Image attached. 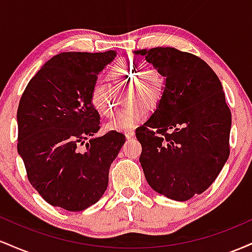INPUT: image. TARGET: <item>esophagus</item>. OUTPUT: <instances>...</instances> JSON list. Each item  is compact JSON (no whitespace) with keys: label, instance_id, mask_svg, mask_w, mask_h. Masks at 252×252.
I'll list each match as a JSON object with an SVG mask.
<instances>
[{"label":"esophagus","instance_id":"1","mask_svg":"<svg viewBox=\"0 0 252 252\" xmlns=\"http://www.w3.org/2000/svg\"><path fill=\"white\" fill-rule=\"evenodd\" d=\"M124 134H126V137L128 138V140H130V138H132L135 136V132L132 131V130H126V132H124Z\"/></svg>","mask_w":252,"mask_h":252}]
</instances>
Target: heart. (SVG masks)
Returning <instances> with one entry per match:
<instances>
[{"instance_id":"obj_1","label":"heart","mask_w":252,"mask_h":252,"mask_svg":"<svg viewBox=\"0 0 252 252\" xmlns=\"http://www.w3.org/2000/svg\"><path fill=\"white\" fill-rule=\"evenodd\" d=\"M112 77L117 82L131 83L132 102H147L150 105H154L162 96V79L158 74H149L144 72V66L138 62L126 60L118 63L112 71ZM90 99L94 109H97L100 114L111 116L115 112L114 94L111 88L103 80H97L94 84ZM147 114L148 108L142 103H137L116 115L108 123V128L115 130L131 129L142 122Z\"/></svg>"}]
</instances>
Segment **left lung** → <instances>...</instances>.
Listing matches in <instances>:
<instances>
[{
    "label": "left lung",
    "instance_id": "1",
    "mask_svg": "<svg viewBox=\"0 0 252 252\" xmlns=\"http://www.w3.org/2000/svg\"><path fill=\"white\" fill-rule=\"evenodd\" d=\"M134 54L164 77L154 114L136 130L144 176L155 192L186 201L209 189L230 154L231 112L221 83L204 60L176 48Z\"/></svg>",
    "mask_w": 252,
    "mask_h": 252
}]
</instances>
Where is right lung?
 <instances>
[{
	"label": "right lung",
	"mask_w": 252,
	"mask_h": 252,
	"mask_svg": "<svg viewBox=\"0 0 252 252\" xmlns=\"http://www.w3.org/2000/svg\"><path fill=\"white\" fill-rule=\"evenodd\" d=\"M116 56V51L57 54L20 99L17 153L32 186L52 206L83 211L108 187L110 166L126 136L115 130L96 136L100 117L90 94Z\"/></svg>",
	"instance_id": "obj_1"
}]
</instances>
